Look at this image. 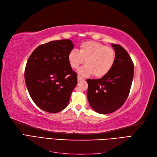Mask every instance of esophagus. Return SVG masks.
Here are the masks:
<instances>
[{"instance_id":"esophagus-1","label":"esophagus","mask_w":157,"mask_h":157,"mask_svg":"<svg viewBox=\"0 0 157 157\" xmlns=\"http://www.w3.org/2000/svg\"><path fill=\"white\" fill-rule=\"evenodd\" d=\"M77 80H78V81H80V80H84V78L80 77V76H78V77H77Z\"/></svg>"}]
</instances>
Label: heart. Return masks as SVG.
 Masks as SVG:
<instances>
[{"mask_svg": "<svg viewBox=\"0 0 157 157\" xmlns=\"http://www.w3.org/2000/svg\"><path fill=\"white\" fill-rule=\"evenodd\" d=\"M84 60L86 65L78 70L80 75L93 74L95 77H102L113 67L115 61V51L111 47L98 42H84L79 46L78 52L72 50L69 52L68 61L71 67L77 69Z\"/></svg>", "mask_w": 157, "mask_h": 157, "instance_id": "b5f03b06", "label": "heart"}]
</instances>
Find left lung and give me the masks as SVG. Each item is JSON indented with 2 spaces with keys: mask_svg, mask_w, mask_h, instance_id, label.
<instances>
[{
  "mask_svg": "<svg viewBox=\"0 0 157 157\" xmlns=\"http://www.w3.org/2000/svg\"><path fill=\"white\" fill-rule=\"evenodd\" d=\"M111 45L115 61L110 71L101 78L86 80L90 105L100 114L115 112L124 103L134 77V65L127 51L118 44Z\"/></svg>",
  "mask_w": 157,
  "mask_h": 157,
  "instance_id": "8db88e82",
  "label": "left lung"
}]
</instances>
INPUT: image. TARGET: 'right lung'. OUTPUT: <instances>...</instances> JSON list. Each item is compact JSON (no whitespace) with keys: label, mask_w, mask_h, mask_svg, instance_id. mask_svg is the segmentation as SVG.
Returning <instances> with one entry per match:
<instances>
[{"label":"right lung","mask_w":157,"mask_h":157,"mask_svg":"<svg viewBox=\"0 0 157 157\" xmlns=\"http://www.w3.org/2000/svg\"><path fill=\"white\" fill-rule=\"evenodd\" d=\"M74 48L69 39L50 41L32 52L25 69V80L33 101L50 113L67 106L77 83V75L68 61Z\"/></svg>","instance_id":"1"}]
</instances>
